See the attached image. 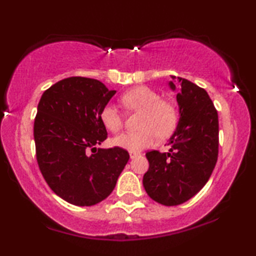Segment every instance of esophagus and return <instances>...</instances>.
<instances>
[{
	"mask_svg": "<svg viewBox=\"0 0 256 256\" xmlns=\"http://www.w3.org/2000/svg\"><path fill=\"white\" fill-rule=\"evenodd\" d=\"M138 155H140L138 152H129V156H130V158H135V157H138Z\"/></svg>",
	"mask_w": 256,
	"mask_h": 256,
	"instance_id": "obj_1",
	"label": "esophagus"
}]
</instances>
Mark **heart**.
Segmentation results:
<instances>
[{"mask_svg":"<svg viewBox=\"0 0 256 256\" xmlns=\"http://www.w3.org/2000/svg\"><path fill=\"white\" fill-rule=\"evenodd\" d=\"M120 101L127 110L142 112L141 130L122 132L112 140L113 146L128 152H141L149 148L158 138H166L177 124V110L170 101L160 99V94L146 86H138L122 94ZM100 121L112 132L124 127V118L116 107L107 104L100 112Z\"/></svg>","mask_w":256,"mask_h":256,"instance_id":"1","label":"heart"}]
</instances>
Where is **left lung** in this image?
Segmentation results:
<instances>
[{
	"label": "left lung",
	"instance_id": "left-lung-1",
	"mask_svg": "<svg viewBox=\"0 0 256 256\" xmlns=\"http://www.w3.org/2000/svg\"><path fill=\"white\" fill-rule=\"evenodd\" d=\"M177 79L180 116L168 143L170 150L146 152L149 169L143 176L149 197L166 206L183 204L204 188L219 152L218 113L211 98L196 84L180 76ZM169 85L176 88L172 82Z\"/></svg>",
	"mask_w": 256,
	"mask_h": 256
}]
</instances>
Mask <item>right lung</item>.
Wrapping results in <instances>:
<instances>
[{
    "instance_id": "right-lung-1",
    "label": "right lung",
    "mask_w": 256,
    "mask_h": 256,
    "mask_svg": "<svg viewBox=\"0 0 256 256\" xmlns=\"http://www.w3.org/2000/svg\"><path fill=\"white\" fill-rule=\"evenodd\" d=\"M115 93L96 79L70 76L45 90L38 104V166L51 190L70 204L92 206L106 199L128 162L127 150L96 148L107 138L100 112Z\"/></svg>"
}]
</instances>
